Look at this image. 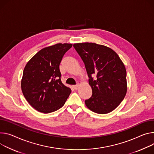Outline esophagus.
<instances>
[{"label":"esophagus","mask_w":154,"mask_h":154,"mask_svg":"<svg viewBox=\"0 0 154 154\" xmlns=\"http://www.w3.org/2000/svg\"><path fill=\"white\" fill-rule=\"evenodd\" d=\"M72 88H73L74 90H77V89H78V88H79V85H74V86H72Z\"/></svg>","instance_id":"1"}]
</instances>
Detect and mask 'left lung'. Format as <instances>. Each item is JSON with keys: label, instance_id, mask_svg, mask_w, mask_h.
Here are the masks:
<instances>
[{"label": "left lung", "instance_id": "8db88e82", "mask_svg": "<svg viewBox=\"0 0 154 154\" xmlns=\"http://www.w3.org/2000/svg\"><path fill=\"white\" fill-rule=\"evenodd\" d=\"M73 46L85 64L92 89V96L85 100V105L97 114L110 112L127 93V71L123 63L116 52L103 45L85 42ZM94 75L95 80L92 77Z\"/></svg>", "mask_w": 154, "mask_h": 154}]
</instances>
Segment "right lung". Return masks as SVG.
Segmentation results:
<instances>
[{
    "mask_svg": "<svg viewBox=\"0 0 154 154\" xmlns=\"http://www.w3.org/2000/svg\"><path fill=\"white\" fill-rule=\"evenodd\" d=\"M72 44H57L38 51L27 63L23 71L21 87L29 104L44 114L62 107L71 90L61 80L60 64Z\"/></svg>",
    "mask_w": 154,
    "mask_h": 154,
    "instance_id": "right-lung-1",
    "label": "right lung"
}]
</instances>
